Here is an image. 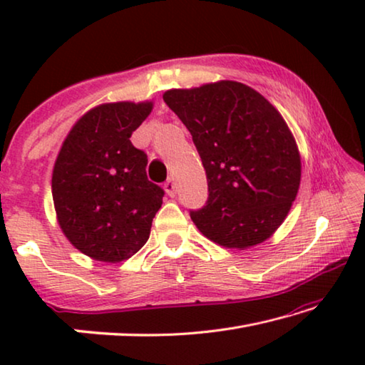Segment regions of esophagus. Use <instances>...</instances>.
<instances>
[{
    "mask_svg": "<svg viewBox=\"0 0 365 365\" xmlns=\"http://www.w3.org/2000/svg\"><path fill=\"white\" fill-rule=\"evenodd\" d=\"M177 187H175V182H174V178L172 177H169L168 178V182L164 183V190H165V193H168L169 196H175V190Z\"/></svg>",
    "mask_w": 365,
    "mask_h": 365,
    "instance_id": "obj_1",
    "label": "esophagus"
}]
</instances>
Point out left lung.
<instances>
[{"mask_svg":"<svg viewBox=\"0 0 365 365\" xmlns=\"http://www.w3.org/2000/svg\"><path fill=\"white\" fill-rule=\"evenodd\" d=\"M193 138L209 196L191 220L224 248L246 250L275 233L301 182L298 145L275 106L251 86L220 80L163 95Z\"/></svg>","mask_w":365,"mask_h":365,"instance_id":"left-lung-1","label":"left lung"}]
</instances>
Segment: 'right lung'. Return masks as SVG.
I'll list each match as a JSON object with an SVG mask.
<instances>
[{"label":"right lung","instance_id":"1","mask_svg":"<svg viewBox=\"0 0 365 365\" xmlns=\"http://www.w3.org/2000/svg\"><path fill=\"white\" fill-rule=\"evenodd\" d=\"M153 101L104 103L73 123L53 168V202L73 248L120 262L143 248L164 190L148 180L146 154L130 137Z\"/></svg>","mask_w":365,"mask_h":365}]
</instances>
